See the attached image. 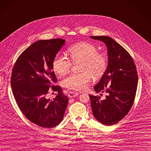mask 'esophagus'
Wrapping results in <instances>:
<instances>
[{
	"mask_svg": "<svg viewBox=\"0 0 151 151\" xmlns=\"http://www.w3.org/2000/svg\"><path fill=\"white\" fill-rule=\"evenodd\" d=\"M79 94L77 93V92H70L68 93V96L69 98H75L76 96H78Z\"/></svg>",
	"mask_w": 151,
	"mask_h": 151,
	"instance_id": "34e87169",
	"label": "esophagus"
}]
</instances>
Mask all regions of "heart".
Wrapping results in <instances>:
<instances>
[{
    "label": "heart",
    "instance_id": "1",
    "mask_svg": "<svg viewBox=\"0 0 151 151\" xmlns=\"http://www.w3.org/2000/svg\"><path fill=\"white\" fill-rule=\"evenodd\" d=\"M68 53L73 63L80 64V73H72L63 80V86L69 89L80 91L84 90L92 79L102 76L108 67L106 57L98 52L96 46L88 42H80L71 46ZM68 58L60 53L54 57L52 61L53 71L60 76L70 70L72 63Z\"/></svg>",
    "mask_w": 151,
    "mask_h": 151
}]
</instances>
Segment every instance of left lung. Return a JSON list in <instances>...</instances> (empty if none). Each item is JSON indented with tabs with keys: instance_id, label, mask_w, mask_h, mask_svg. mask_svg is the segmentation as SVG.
Wrapping results in <instances>:
<instances>
[{
	"instance_id": "8db88e82",
	"label": "left lung",
	"mask_w": 151,
	"mask_h": 151,
	"mask_svg": "<svg viewBox=\"0 0 151 151\" xmlns=\"http://www.w3.org/2000/svg\"><path fill=\"white\" fill-rule=\"evenodd\" d=\"M91 37L105 42L109 55L107 69L94 87L96 92H105L106 98L89 95L92 113L99 122L111 126L121 121L133 105L138 83L136 65L128 52L113 39Z\"/></svg>"
}]
</instances>
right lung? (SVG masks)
<instances>
[{
  "label": "right lung",
  "instance_id": "obj_1",
  "mask_svg": "<svg viewBox=\"0 0 151 151\" xmlns=\"http://www.w3.org/2000/svg\"><path fill=\"white\" fill-rule=\"evenodd\" d=\"M65 42L63 39L40 40L23 52L15 62L11 76L13 94L19 109L30 122L52 128L63 121L68 103L58 85L52 61ZM51 88L58 92L53 100L46 99Z\"/></svg>",
  "mask_w": 151,
  "mask_h": 151
}]
</instances>
